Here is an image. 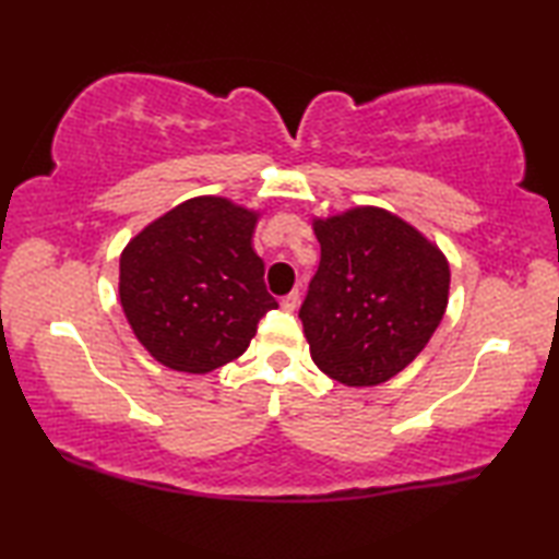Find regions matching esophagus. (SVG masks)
<instances>
[{"instance_id": "1", "label": "esophagus", "mask_w": 559, "mask_h": 559, "mask_svg": "<svg viewBox=\"0 0 559 559\" xmlns=\"http://www.w3.org/2000/svg\"><path fill=\"white\" fill-rule=\"evenodd\" d=\"M298 300H300L298 290H290L288 296H283V298H281V306H283V310H288V313H293V310L298 308Z\"/></svg>"}]
</instances>
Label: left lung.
Returning <instances> with one entry per match:
<instances>
[{"label":"left lung","instance_id":"left-lung-1","mask_svg":"<svg viewBox=\"0 0 559 559\" xmlns=\"http://www.w3.org/2000/svg\"><path fill=\"white\" fill-rule=\"evenodd\" d=\"M313 231L320 266L298 313L310 357L347 386L392 380L447 313V257L380 206L313 219Z\"/></svg>","mask_w":559,"mask_h":559}]
</instances>
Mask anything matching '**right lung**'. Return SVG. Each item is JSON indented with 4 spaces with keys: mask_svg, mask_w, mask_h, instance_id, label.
<instances>
[{
    "mask_svg": "<svg viewBox=\"0 0 559 559\" xmlns=\"http://www.w3.org/2000/svg\"><path fill=\"white\" fill-rule=\"evenodd\" d=\"M259 212L194 197L147 224L120 253V306L169 370L204 374L246 353L278 308L251 239Z\"/></svg>",
    "mask_w": 559,
    "mask_h": 559,
    "instance_id": "add662e5",
    "label": "right lung"
}]
</instances>
